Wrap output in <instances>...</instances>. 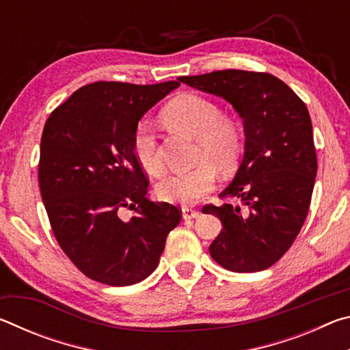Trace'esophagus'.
I'll use <instances>...</instances> for the list:
<instances>
[{
  "mask_svg": "<svg viewBox=\"0 0 350 350\" xmlns=\"http://www.w3.org/2000/svg\"><path fill=\"white\" fill-rule=\"evenodd\" d=\"M200 215V213L198 211V210H193V208H188V206H185V208H182V216H183V219H194V217H198Z\"/></svg>",
  "mask_w": 350,
  "mask_h": 350,
  "instance_id": "esophagus-1",
  "label": "esophagus"
}]
</instances>
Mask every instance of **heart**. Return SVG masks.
Segmentation results:
<instances>
[{
  "mask_svg": "<svg viewBox=\"0 0 350 350\" xmlns=\"http://www.w3.org/2000/svg\"><path fill=\"white\" fill-rule=\"evenodd\" d=\"M163 118L179 131L196 137V161L191 170L174 171L159 183V198L171 204L191 205L208 194L216 185L217 167L222 173L232 171L242 151V133L238 123L219 116L217 106L196 94H183L163 109ZM134 156L146 173L162 174L163 162L154 126L140 120L133 134Z\"/></svg>",
  "mask_w": 350,
  "mask_h": 350,
  "instance_id": "obj_1",
  "label": "heart"
}]
</instances>
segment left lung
<instances>
[{
	"label": "left lung",
	"mask_w": 350,
	"mask_h": 350,
	"mask_svg": "<svg viewBox=\"0 0 350 350\" xmlns=\"http://www.w3.org/2000/svg\"><path fill=\"white\" fill-rule=\"evenodd\" d=\"M179 81L225 98L244 118V159L219 194L239 205L202 208L222 222L211 258L238 273L269 269L292 247L309 213L318 162L307 106L267 72L225 69Z\"/></svg>",
	"instance_id": "1"
}]
</instances>
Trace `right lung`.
I'll use <instances>...</instances> for the list:
<instances>
[{"label":"right lung","instance_id":"obj_1","mask_svg":"<svg viewBox=\"0 0 350 350\" xmlns=\"http://www.w3.org/2000/svg\"><path fill=\"white\" fill-rule=\"evenodd\" d=\"M177 86L90 83L44 123L41 199L58 245L94 281L116 287L144 281L180 222L177 206L146 199L150 182L133 151L142 116ZM125 209L135 211L131 219Z\"/></svg>","mask_w":350,"mask_h":350}]
</instances>
